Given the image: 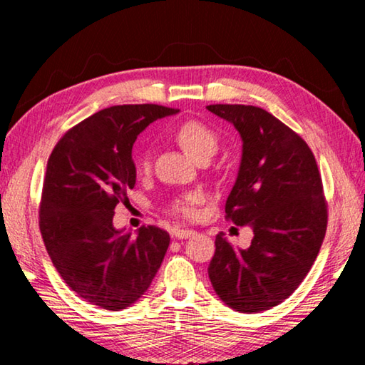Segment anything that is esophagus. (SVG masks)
Wrapping results in <instances>:
<instances>
[{
  "mask_svg": "<svg viewBox=\"0 0 365 365\" xmlns=\"http://www.w3.org/2000/svg\"><path fill=\"white\" fill-rule=\"evenodd\" d=\"M196 232L191 230V228H174V232H172V235H174V238L177 240H187L190 237H193Z\"/></svg>",
  "mask_w": 365,
  "mask_h": 365,
  "instance_id": "34e87169",
  "label": "esophagus"
}]
</instances>
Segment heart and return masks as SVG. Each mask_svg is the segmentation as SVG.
<instances>
[{
    "label": "heart",
    "instance_id": "heart-1",
    "mask_svg": "<svg viewBox=\"0 0 365 365\" xmlns=\"http://www.w3.org/2000/svg\"><path fill=\"white\" fill-rule=\"evenodd\" d=\"M174 137L177 143L182 146V150L195 160H209L219 148V135L200 120H187L178 125L174 130ZM140 172L150 170V159L145 154L138 163ZM201 201V195L191 193L177 200L172 205V212L182 217H193L195 207Z\"/></svg>",
    "mask_w": 365,
    "mask_h": 365
}]
</instances>
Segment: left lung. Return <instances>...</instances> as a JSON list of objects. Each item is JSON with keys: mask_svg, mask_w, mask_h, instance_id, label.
<instances>
[{"mask_svg": "<svg viewBox=\"0 0 365 365\" xmlns=\"http://www.w3.org/2000/svg\"><path fill=\"white\" fill-rule=\"evenodd\" d=\"M243 140L238 177L225 217L252 228L246 250L215 237L207 274L214 292L238 312L280 304L304 280L327 232V201L311 148L298 133L257 106L211 104Z\"/></svg>", "mask_w": 365, "mask_h": 365, "instance_id": "obj_1", "label": "left lung"}]
</instances>
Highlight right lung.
Returning a JSON list of instances; mask_svg holds the SVG:
<instances>
[{"mask_svg":"<svg viewBox=\"0 0 365 365\" xmlns=\"http://www.w3.org/2000/svg\"><path fill=\"white\" fill-rule=\"evenodd\" d=\"M175 113L158 104L103 109L67 130L48 159L43 242L67 287L90 304L106 311L132 306L163 264L168 232L148 225L132 235L117 230L113 217L137 180L135 140L151 122Z\"/></svg>","mask_w":365,"mask_h":365,"instance_id":"1","label":"right lung"}]
</instances>
